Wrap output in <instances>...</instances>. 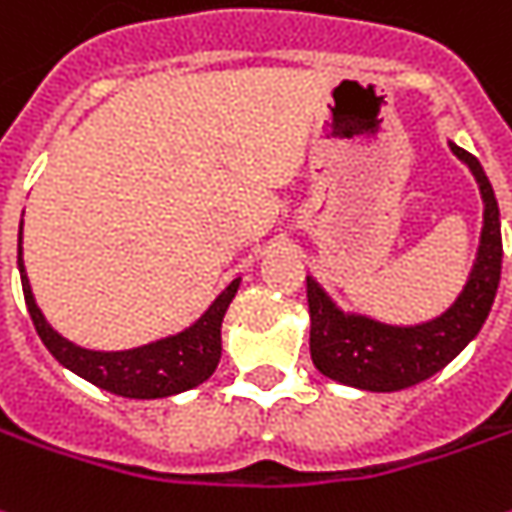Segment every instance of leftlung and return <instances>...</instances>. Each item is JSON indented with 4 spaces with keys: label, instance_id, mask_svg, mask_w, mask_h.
Masks as SVG:
<instances>
[{
    "label": "left lung",
    "instance_id": "1",
    "mask_svg": "<svg viewBox=\"0 0 512 512\" xmlns=\"http://www.w3.org/2000/svg\"><path fill=\"white\" fill-rule=\"evenodd\" d=\"M448 148L474 173L485 212L474 269L462 285L460 297L443 314L417 325H387L367 314H344L314 277H305L311 311V358L319 373L344 387L367 392L415 387L460 356L488 319L502 277L499 204L479 159L454 142H448Z\"/></svg>",
    "mask_w": 512,
    "mask_h": 512
}]
</instances>
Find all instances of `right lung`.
I'll list each match as a JSON object with an SVG mask.
<instances>
[{
	"label": "right lung",
	"instance_id": "1",
	"mask_svg": "<svg viewBox=\"0 0 512 512\" xmlns=\"http://www.w3.org/2000/svg\"><path fill=\"white\" fill-rule=\"evenodd\" d=\"M19 274H22V291L30 319L52 356L58 358L66 370L86 378L89 384L106 389L111 395L139 398V401L179 395L204 384L215 373L221 361V322L241 285V277L232 280L190 328L179 330L173 336L156 339L142 347H131V350H89L64 339L41 314L30 280H27V271H24L22 232H19Z\"/></svg>",
	"mask_w": 512,
	"mask_h": 512
}]
</instances>
